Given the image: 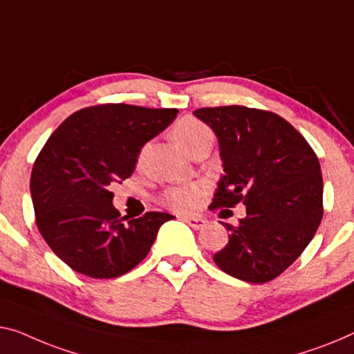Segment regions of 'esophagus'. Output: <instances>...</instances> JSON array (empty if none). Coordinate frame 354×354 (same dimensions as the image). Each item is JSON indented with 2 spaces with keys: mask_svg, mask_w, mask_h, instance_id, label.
Masks as SVG:
<instances>
[{
  "mask_svg": "<svg viewBox=\"0 0 354 354\" xmlns=\"http://www.w3.org/2000/svg\"><path fill=\"white\" fill-rule=\"evenodd\" d=\"M184 221H186V223L191 225L192 229H195V230L203 229L205 225H207V221H205L203 218H195V216H186V218H184Z\"/></svg>",
  "mask_w": 354,
  "mask_h": 354,
  "instance_id": "34e87169",
  "label": "esophagus"
}]
</instances>
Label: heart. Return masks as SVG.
Segmentation results:
<instances>
[{
  "label": "heart",
  "mask_w": 354,
  "mask_h": 354,
  "mask_svg": "<svg viewBox=\"0 0 354 354\" xmlns=\"http://www.w3.org/2000/svg\"><path fill=\"white\" fill-rule=\"evenodd\" d=\"M211 135L213 133H211L208 125H205L202 120L195 119L192 115L179 119L173 127V138L186 152ZM200 197H202V187L200 186L171 187L165 192L163 202L176 211H187L197 207Z\"/></svg>",
  "instance_id": "1"
}]
</instances>
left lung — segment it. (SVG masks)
Masks as SVG:
<instances>
[{"label": "left lung", "instance_id": "left-lung-1", "mask_svg": "<svg viewBox=\"0 0 354 354\" xmlns=\"http://www.w3.org/2000/svg\"><path fill=\"white\" fill-rule=\"evenodd\" d=\"M218 136L224 175L209 209L245 203L246 218L224 224L229 243L213 261L230 277L267 283L302 254L323 219V176L312 146L270 111L200 108Z\"/></svg>", "mask_w": 354, "mask_h": 354}]
</instances>
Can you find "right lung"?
Returning <instances> with one entry per match:
<instances>
[{
  "instance_id": "1",
  "label": "right lung",
  "mask_w": 354,
  "mask_h": 354,
  "mask_svg": "<svg viewBox=\"0 0 354 354\" xmlns=\"http://www.w3.org/2000/svg\"><path fill=\"white\" fill-rule=\"evenodd\" d=\"M178 109L106 103L76 111L49 136L31 170L30 191L42 239L82 275L106 279L130 272L149 252L171 214L122 218L111 183L131 176L147 141Z\"/></svg>"
}]
</instances>
